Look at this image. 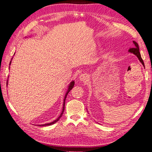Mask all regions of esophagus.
Listing matches in <instances>:
<instances>
[{
	"instance_id": "1",
	"label": "esophagus",
	"mask_w": 152,
	"mask_h": 152,
	"mask_svg": "<svg viewBox=\"0 0 152 152\" xmlns=\"http://www.w3.org/2000/svg\"><path fill=\"white\" fill-rule=\"evenodd\" d=\"M79 78H80V81L86 82L88 80L89 76H88V74H82L80 76Z\"/></svg>"
}]
</instances>
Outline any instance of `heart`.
<instances>
[{
    "mask_svg": "<svg viewBox=\"0 0 152 152\" xmlns=\"http://www.w3.org/2000/svg\"><path fill=\"white\" fill-rule=\"evenodd\" d=\"M67 67H68V65H67V64H64V66H63V69H64V70H65V69H66Z\"/></svg>",
    "mask_w": 152,
    "mask_h": 152,
    "instance_id": "1",
    "label": "heart"
}]
</instances>
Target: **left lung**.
Listing matches in <instances>:
<instances>
[{"label":"left lung","mask_w":152,"mask_h":152,"mask_svg":"<svg viewBox=\"0 0 152 152\" xmlns=\"http://www.w3.org/2000/svg\"><path fill=\"white\" fill-rule=\"evenodd\" d=\"M133 43H134V45H135V48H130L129 50V52L132 53H133V54L137 56V57L139 59V60L141 61V63L143 64V66L144 67H145V66H144L143 61L142 60V58H141V54H140V49H139V45L137 44V43H136L135 41H133Z\"/></svg>","instance_id":"obj_1"}]
</instances>
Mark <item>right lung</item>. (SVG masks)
I'll list each match as a JSON object with an SVG mask.
<instances>
[{
    "label": "right lung",
    "instance_id": "right-lung-1",
    "mask_svg": "<svg viewBox=\"0 0 152 152\" xmlns=\"http://www.w3.org/2000/svg\"><path fill=\"white\" fill-rule=\"evenodd\" d=\"M11 61H10V65H11ZM7 83H8V82H7ZM74 86V81H72V82H70V84H69V86H68V91H67V92H66V93L65 96H64V103H63V109H62V111H61V114H60V116H59V117L58 118V119H56V120L54 121H53V122H51V123H46V124H44V125H39V126H48V125H53V124H54V123H56V122L58 121L59 119H60V117H61V116H62V114H63V113H64V106H65V101H66V96H67V95H68V92L71 91V89L73 88Z\"/></svg>",
    "mask_w": 152,
    "mask_h": 152
}]
</instances>
